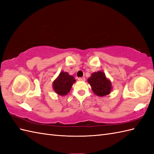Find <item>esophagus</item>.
Returning <instances> with one entry per match:
<instances>
[{"instance_id":"obj_1","label":"esophagus","mask_w":154,"mask_h":154,"mask_svg":"<svg viewBox=\"0 0 154 154\" xmlns=\"http://www.w3.org/2000/svg\"><path fill=\"white\" fill-rule=\"evenodd\" d=\"M78 80L81 81H85V77H79V78H78Z\"/></svg>"}]
</instances>
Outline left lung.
<instances>
[{"instance_id": "obj_1", "label": "left lung", "mask_w": 154, "mask_h": 154, "mask_svg": "<svg viewBox=\"0 0 154 154\" xmlns=\"http://www.w3.org/2000/svg\"><path fill=\"white\" fill-rule=\"evenodd\" d=\"M88 83L92 87L93 93L99 97L107 95L112 89L111 82L106 79L105 74L103 71L93 73L88 79Z\"/></svg>"}]
</instances>
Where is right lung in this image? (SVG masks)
<instances>
[{
  "instance_id": "1",
  "label": "right lung",
  "mask_w": 154,
  "mask_h": 154,
  "mask_svg": "<svg viewBox=\"0 0 154 154\" xmlns=\"http://www.w3.org/2000/svg\"><path fill=\"white\" fill-rule=\"evenodd\" d=\"M76 80L72 75H69L67 72L62 71L60 75L54 81V89L60 95H65L70 91L72 85Z\"/></svg>"
}]
</instances>
